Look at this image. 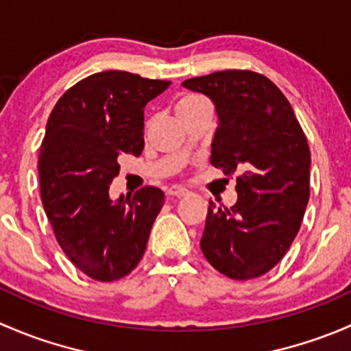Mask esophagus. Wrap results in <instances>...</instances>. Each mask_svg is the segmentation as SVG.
Returning <instances> with one entry per match:
<instances>
[{
	"label": "esophagus",
	"mask_w": 351,
	"mask_h": 351,
	"mask_svg": "<svg viewBox=\"0 0 351 351\" xmlns=\"http://www.w3.org/2000/svg\"><path fill=\"white\" fill-rule=\"evenodd\" d=\"M168 193L169 197H183L186 193V190L183 189V186H178V185H173V186H169L168 189Z\"/></svg>",
	"instance_id": "1"
}]
</instances>
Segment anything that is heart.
<instances>
[{"mask_svg":"<svg viewBox=\"0 0 351 351\" xmlns=\"http://www.w3.org/2000/svg\"><path fill=\"white\" fill-rule=\"evenodd\" d=\"M204 101H207V100H205L202 95H198V93H183V95H180L178 100H176V112H178V113L189 112V110L195 108L197 105L204 104Z\"/></svg>","mask_w":351,"mask_h":351,"instance_id":"b5f03b06","label":"heart"}]
</instances>
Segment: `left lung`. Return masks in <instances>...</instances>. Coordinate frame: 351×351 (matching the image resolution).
Segmentation results:
<instances>
[{
  "label": "left lung",
  "mask_w": 351,
  "mask_h": 351,
  "mask_svg": "<svg viewBox=\"0 0 351 351\" xmlns=\"http://www.w3.org/2000/svg\"><path fill=\"white\" fill-rule=\"evenodd\" d=\"M215 104L210 162L236 175L238 202H208L200 247L232 280L270 271L295 239L309 202L311 151L285 95L267 76L226 69L183 81Z\"/></svg>",
  "instance_id": "obj_1"
}]
</instances>
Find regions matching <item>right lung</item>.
Returning a JSON list of instances; mask_svg holds the SVG:
<instances>
[{"label": "right lung", "mask_w": 351, "mask_h": 351, "mask_svg": "<svg viewBox=\"0 0 351 351\" xmlns=\"http://www.w3.org/2000/svg\"><path fill=\"white\" fill-rule=\"evenodd\" d=\"M171 81L104 71L77 81L47 120L38 154L40 197L59 246L98 282L129 275L143 258L165 193L143 186L112 202L119 156L144 149V107Z\"/></svg>", "instance_id": "1"}]
</instances>
